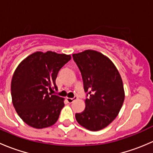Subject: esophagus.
Listing matches in <instances>:
<instances>
[{
	"label": "esophagus",
	"instance_id": "esophagus-1",
	"mask_svg": "<svg viewBox=\"0 0 153 153\" xmlns=\"http://www.w3.org/2000/svg\"><path fill=\"white\" fill-rule=\"evenodd\" d=\"M77 99V97H74V98H67V101L68 103H69V104H71V103L73 102L75 100Z\"/></svg>",
	"mask_w": 153,
	"mask_h": 153
}]
</instances>
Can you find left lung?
<instances>
[{"label": "left lung", "instance_id": "1", "mask_svg": "<svg viewBox=\"0 0 153 153\" xmlns=\"http://www.w3.org/2000/svg\"><path fill=\"white\" fill-rule=\"evenodd\" d=\"M89 92L85 109L75 114L78 123L90 131H98L114 121L121 110L125 93L122 78L112 61L101 52L87 49L73 54Z\"/></svg>", "mask_w": 153, "mask_h": 153}]
</instances>
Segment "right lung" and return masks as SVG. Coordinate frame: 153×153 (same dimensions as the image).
I'll use <instances>...</instances> for the list:
<instances>
[{"label": "right lung", "instance_id": "obj_1", "mask_svg": "<svg viewBox=\"0 0 153 153\" xmlns=\"http://www.w3.org/2000/svg\"><path fill=\"white\" fill-rule=\"evenodd\" d=\"M70 59V55L38 51L17 67L11 82L12 104L29 126L43 129L57 122L64 98L48 92L57 89L58 72Z\"/></svg>", "mask_w": 153, "mask_h": 153}]
</instances>
